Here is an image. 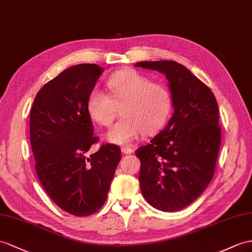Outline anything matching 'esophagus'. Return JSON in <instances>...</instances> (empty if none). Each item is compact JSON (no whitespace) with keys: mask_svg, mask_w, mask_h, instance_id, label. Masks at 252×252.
Returning <instances> with one entry per match:
<instances>
[{"mask_svg":"<svg viewBox=\"0 0 252 252\" xmlns=\"http://www.w3.org/2000/svg\"><path fill=\"white\" fill-rule=\"evenodd\" d=\"M132 152H133V150L130 149V147H126V146L122 147V153H123V154H124V155H129V154H131Z\"/></svg>","mask_w":252,"mask_h":252,"instance_id":"obj_1","label":"esophagus"}]
</instances>
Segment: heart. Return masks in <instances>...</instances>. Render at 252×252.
<instances>
[{
	"mask_svg": "<svg viewBox=\"0 0 252 252\" xmlns=\"http://www.w3.org/2000/svg\"><path fill=\"white\" fill-rule=\"evenodd\" d=\"M109 95L91 91L87 100L90 118L101 126H109L121 109L122 119L114 124L105 139L116 145H129L143 131L158 132L167 123L172 110V96L161 84L137 70L126 69L114 73L107 82Z\"/></svg>",
	"mask_w": 252,
	"mask_h": 252,
	"instance_id": "obj_1",
	"label": "heart"
}]
</instances>
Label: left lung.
I'll return each instance as SVG.
<instances>
[{
    "instance_id": "left-lung-1",
    "label": "left lung",
    "mask_w": 252,
    "mask_h": 252,
    "mask_svg": "<svg viewBox=\"0 0 252 252\" xmlns=\"http://www.w3.org/2000/svg\"><path fill=\"white\" fill-rule=\"evenodd\" d=\"M134 66L163 73L174 110L167 126L136 151L141 191L159 211H180L197 200L213 179L221 140L217 100L201 80L174 61Z\"/></svg>"
}]
</instances>
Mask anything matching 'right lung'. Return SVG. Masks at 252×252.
Listing matches in <instances>:
<instances>
[{"instance_id": "right-lung-1", "label": "right lung", "mask_w": 252, "mask_h": 252, "mask_svg": "<svg viewBox=\"0 0 252 252\" xmlns=\"http://www.w3.org/2000/svg\"><path fill=\"white\" fill-rule=\"evenodd\" d=\"M102 71L96 64L69 67L40 89L31 109L36 173L54 203L73 216H89L103 205L121 160L113 144L87 156L97 141L87 100Z\"/></svg>"}]
</instances>
